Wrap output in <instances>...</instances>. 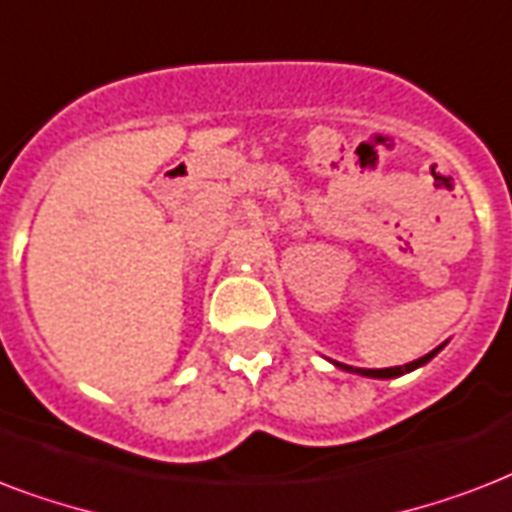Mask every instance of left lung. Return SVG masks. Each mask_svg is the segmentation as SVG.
Segmentation results:
<instances>
[{
    "mask_svg": "<svg viewBox=\"0 0 512 512\" xmlns=\"http://www.w3.org/2000/svg\"><path fill=\"white\" fill-rule=\"evenodd\" d=\"M441 350H443V344H441V347H435L433 352H427L425 358H419V360H414V363H406V366H395V368H352V366H344V363H336V366L344 368V371H352V374H360V376H374V379H392V376L408 374V371H414V368L425 366L427 360H433Z\"/></svg>",
    "mask_w": 512,
    "mask_h": 512,
    "instance_id": "left-lung-1",
    "label": "left lung"
}]
</instances>
